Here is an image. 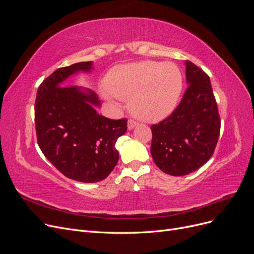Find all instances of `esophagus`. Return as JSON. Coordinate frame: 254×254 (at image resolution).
Segmentation results:
<instances>
[{"instance_id":"34e87169","label":"esophagus","mask_w":254,"mask_h":254,"mask_svg":"<svg viewBox=\"0 0 254 254\" xmlns=\"http://www.w3.org/2000/svg\"><path fill=\"white\" fill-rule=\"evenodd\" d=\"M136 125H137L136 122H134L133 120H129L127 123V128H128V130H132Z\"/></svg>"}]
</instances>
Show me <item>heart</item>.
<instances>
[{"instance_id":"1","label":"heart","mask_w":254,"mask_h":254,"mask_svg":"<svg viewBox=\"0 0 254 254\" xmlns=\"http://www.w3.org/2000/svg\"><path fill=\"white\" fill-rule=\"evenodd\" d=\"M105 84L115 98L130 101L129 108L136 119L152 123L164 120L176 109L183 79L175 64L147 60L112 68Z\"/></svg>"}]
</instances>
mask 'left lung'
<instances>
[{
    "mask_svg": "<svg viewBox=\"0 0 254 254\" xmlns=\"http://www.w3.org/2000/svg\"><path fill=\"white\" fill-rule=\"evenodd\" d=\"M189 87L177 109L151 126V157L161 171L184 176L198 170L213 155L220 119L211 81L201 68L186 61Z\"/></svg>",
    "mask_w": 254,
    "mask_h": 254,
    "instance_id": "8db88e82",
    "label": "left lung"
}]
</instances>
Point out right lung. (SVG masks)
Returning <instances> with one entry per match:
<instances>
[{
  "label": "right lung",
  "mask_w": 254,
  "mask_h": 254,
  "mask_svg": "<svg viewBox=\"0 0 254 254\" xmlns=\"http://www.w3.org/2000/svg\"><path fill=\"white\" fill-rule=\"evenodd\" d=\"M93 63L60 67L37 91L35 122L38 145L50 162L75 181H102L119 161L118 139L125 134L127 120L99 115L97 95L90 89L64 87L73 75L91 73Z\"/></svg>",
  "instance_id": "right-lung-1"
}]
</instances>
